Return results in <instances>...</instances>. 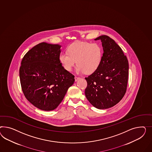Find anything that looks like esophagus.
Returning <instances> with one entry per match:
<instances>
[{"instance_id": "esophagus-1", "label": "esophagus", "mask_w": 152, "mask_h": 152, "mask_svg": "<svg viewBox=\"0 0 152 152\" xmlns=\"http://www.w3.org/2000/svg\"><path fill=\"white\" fill-rule=\"evenodd\" d=\"M80 78V77H77V76H75V81H77L78 80H79Z\"/></svg>"}]
</instances>
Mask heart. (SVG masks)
Masks as SVG:
<instances>
[{"instance_id": "heart-1", "label": "heart", "mask_w": 152, "mask_h": 152, "mask_svg": "<svg viewBox=\"0 0 152 152\" xmlns=\"http://www.w3.org/2000/svg\"><path fill=\"white\" fill-rule=\"evenodd\" d=\"M67 51L60 54L59 60L67 71H72L77 63V73L91 74L99 68L102 60V47L98 43L76 41L69 46Z\"/></svg>"}]
</instances>
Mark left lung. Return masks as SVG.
Wrapping results in <instances>:
<instances>
[{
	"label": "left lung",
	"instance_id": "obj_1",
	"mask_svg": "<svg viewBox=\"0 0 152 152\" xmlns=\"http://www.w3.org/2000/svg\"><path fill=\"white\" fill-rule=\"evenodd\" d=\"M102 42L103 53L99 68L85 79V96L98 109L113 107L122 99L127 87L129 65L122 49L111 37L102 35L94 39Z\"/></svg>",
	"mask_w": 152,
	"mask_h": 152
}]
</instances>
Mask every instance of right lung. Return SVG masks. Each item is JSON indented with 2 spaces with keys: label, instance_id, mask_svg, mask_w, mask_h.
<instances>
[{
  "label": "right lung",
  "instance_id": "1",
  "mask_svg": "<svg viewBox=\"0 0 152 152\" xmlns=\"http://www.w3.org/2000/svg\"><path fill=\"white\" fill-rule=\"evenodd\" d=\"M60 48L41 42L30 50L21 62L19 76L23 94L43 111L56 108L75 81V76L59 60Z\"/></svg>",
  "mask_w": 152,
  "mask_h": 152
}]
</instances>
